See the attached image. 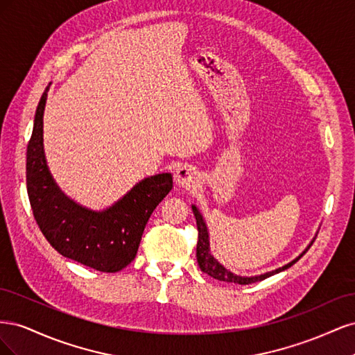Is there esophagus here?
<instances>
[{"label": "esophagus", "mask_w": 355, "mask_h": 355, "mask_svg": "<svg viewBox=\"0 0 355 355\" xmlns=\"http://www.w3.org/2000/svg\"><path fill=\"white\" fill-rule=\"evenodd\" d=\"M196 171L194 168H191L189 166H184V167H179L175 173V184L179 188H192L196 185Z\"/></svg>", "instance_id": "34e87169"}]
</instances>
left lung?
Instances as JSON below:
<instances>
[{"label": "left lung", "instance_id": "8db88e82", "mask_svg": "<svg viewBox=\"0 0 355 355\" xmlns=\"http://www.w3.org/2000/svg\"><path fill=\"white\" fill-rule=\"evenodd\" d=\"M192 211H194V216H196V220H197V230H198V243H197V262H198V266L200 270L202 272L209 274L210 277L216 278V280H220V282H227V283H237V284H252V283H256V282H262L265 280V278L271 277L274 274H278L282 272L284 270H287V268L292 266L293 263H296L300 257H302L308 250L309 247L313 245V243L315 241V237L317 234L315 232V237L311 240V243L305 247V250L300 253L297 257H295V259L292 262H288L280 268H277V270H272V271H268V272H263V274H259V275H250V277H245V275H237L231 272L230 270H227L220 262H218L216 257H214L210 252V237H209V228L206 225V220H204L202 214L200 213L198 207L196 206V204H192Z\"/></svg>", "mask_w": 355, "mask_h": 355}]
</instances>
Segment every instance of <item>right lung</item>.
<instances>
[{
	"label": "right lung",
	"mask_w": 355,
	"mask_h": 355,
	"mask_svg": "<svg viewBox=\"0 0 355 355\" xmlns=\"http://www.w3.org/2000/svg\"><path fill=\"white\" fill-rule=\"evenodd\" d=\"M50 85L37 106L26 149V188L34 218L62 256L102 272L121 271L136 257L146 222L173 188V178L171 173L145 178L103 210L73 201L59 188L46 159L42 118Z\"/></svg>",
	"instance_id": "add662e5"
}]
</instances>
